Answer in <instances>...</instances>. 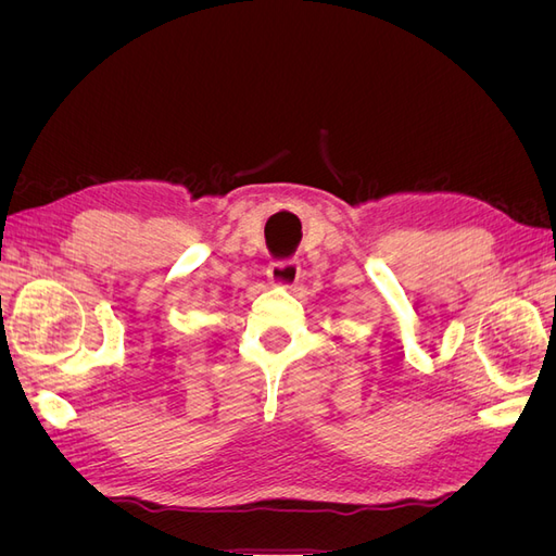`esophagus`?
<instances>
[{
    "instance_id": "esophagus-1",
    "label": "esophagus",
    "mask_w": 556,
    "mask_h": 556,
    "mask_svg": "<svg viewBox=\"0 0 556 556\" xmlns=\"http://www.w3.org/2000/svg\"><path fill=\"white\" fill-rule=\"evenodd\" d=\"M268 282L278 285V288H292V285L299 280L301 276V266L296 260H285V262H271L268 266Z\"/></svg>"
}]
</instances>
